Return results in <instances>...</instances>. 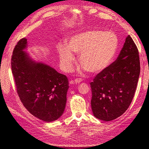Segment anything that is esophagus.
<instances>
[{"instance_id":"obj_1","label":"esophagus","mask_w":149,"mask_h":149,"mask_svg":"<svg viewBox=\"0 0 149 149\" xmlns=\"http://www.w3.org/2000/svg\"><path fill=\"white\" fill-rule=\"evenodd\" d=\"M81 81H82L81 79H75L74 81V83L75 84H79Z\"/></svg>"}]
</instances>
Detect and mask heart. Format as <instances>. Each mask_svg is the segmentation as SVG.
<instances>
[{"instance_id":"b5f03b06","label":"heart","mask_w":149,"mask_h":149,"mask_svg":"<svg viewBox=\"0 0 149 149\" xmlns=\"http://www.w3.org/2000/svg\"><path fill=\"white\" fill-rule=\"evenodd\" d=\"M119 44L118 38L112 31L90 29L73 34L67 45L59 44L58 52L63 70L70 72L75 57L79 56V63L86 72L96 74L108 66L115 58Z\"/></svg>"}]
</instances>
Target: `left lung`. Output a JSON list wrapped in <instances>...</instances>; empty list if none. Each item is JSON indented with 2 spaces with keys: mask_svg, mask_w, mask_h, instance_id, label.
<instances>
[{
  "mask_svg": "<svg viewBox=\"0 0 149 149\" xmlns=\"http://www.w3.org/2000/svg\"><path fill=\"white\" fill-rule=\"evenodd\" d=\"M140 73L138 50L128 35L116 61L90 83L93 115L108 122L124 113L133 99Z\"/></svg>",
  "mask_w": 149,
  "mask_h": 149,
  "instance_id": "left-lung-1",
  "label": "left lung"
}]
</instances>
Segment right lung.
I'll return each instance as SVG.
<instances>
[{"label": "right lung", "instance_id": "obj_1", "mask_svg": "<svg viewBox=\"0 0 149 149\" xmlns=\"http://www.w3.org/2000/svg\"><path fill=\"white\" fill-rule=\"evenodd\" d=\"M27 46V39H21L11 58L18 95L33 116L47 122L55 121L65 109L68 80L50 66L33 60L25 51Z\"/></svg>", "mask_w": 149, "mask_h": 149}]
</instances>
